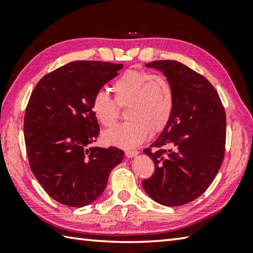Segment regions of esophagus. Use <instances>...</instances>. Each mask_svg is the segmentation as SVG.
I'll return each mask as SVG.
<instances>
[{
	"label": "esophagus",
	"mask_w": 253,
	"mask_h": 253,
	"mask_svg": "<svg viewBox=\"0 0 253 253\" xmlns=\"http://www.w3.org/2000/svg\"><path fill=\"white\" fill-rule=\"evenodd\" d=\"M125 155H126V157H134V156H136V155H138V152L137 151H125Z\"/></svg>",
	"instance_id": "esophagus-1"
}]
</instances>
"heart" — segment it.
<instances>
[{"instance_id": "b5f03b06", "label": "heart", "mask_w": 253, "mask_h": 253, "mask_svg": "<svg viewBox=\"0 0 253 253\" xmlns=\"http://www.w3.org/2000/svg\"><path fill=\"white\" fill-rule=\"evenodd\" d=\"M114 99L104 90L93 95L92 115L105 128H110L119 116V107L128 106V121L107 131L106 143L123 148L143 143L149 132L157 134L172 118L175 92L170 81L162 75L145 70L129 69L113 84Z\"/></svg>"}]
</instances>
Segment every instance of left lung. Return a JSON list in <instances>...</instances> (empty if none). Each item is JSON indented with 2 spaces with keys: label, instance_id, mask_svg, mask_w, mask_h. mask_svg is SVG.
Returning a JSON list of instances; mask_svg holds the SVG:
<instances>
[{
  "label": "left lung",
  "instance_id": "1",
  "mask_svg": "<svg viewBox=\"0 0 253 253\" xmlns=\"http://www.w3.org/2000/svg\"><path fill=\"white\" fill-rule=\"evenodd\" d=\"M162 70L175 92L168 126L144 153L155 165L142 182L146 193L166 207H181L198 199L211 185L225 153V110L212 84L175 60L146 65Z\"/></svg>",
  "mask_w": 253,
  "mask_h": 253
}]
</instances>
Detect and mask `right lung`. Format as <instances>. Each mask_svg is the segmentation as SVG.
Returning a JSON list of instances; mask_svg holds the SVG:
<instances>
[{"label":"right lung","instance_id":"obj_1","mask_svg":"<svg viewBox=\"0 0 253 253\" xmlns=\"http://www.w3.org/2000/svg\"><path fill=\"white\" fill-rule=\"evenodd\" d=\"M123 65L74 61L45 75L34 87L24 115V140L32 173L63 205L90 204L106 188L122 149L91 147L99 136L91 99Z\"/></svg>","mask_w":253,"mask_h":253}]
</instances>
